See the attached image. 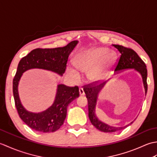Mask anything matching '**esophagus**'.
I'll list each match as a JSON object with an SVG mask.
<instances>
[{
    "label": "esophagus",
    "instance_id": "esophagus-1",
    "mask_svg": "<svg viewBox=\"0 0 157 157\" xmlns=\"http://www.w3.org/2000/svg\"><path fill=\"white\" fill-rule=\"evenodd\" d=\"M79 95H80V96H84L85 95L84 90V89H83L82 88H79Z\"/></svg>",
    "mask_w": 157,
    "mask_h": 157
}]
</instances>
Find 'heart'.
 <instances>
[{
  "label": "heart",
  "mask_w": 157,
  "mask_h": 157,
  "mask_svg": "<svg viewBox=\"0 0 157 157\" xmlns=\"http://www.w3.org/2000/svg\"><path fill=\"white\" fill-rule=\"evenodd\" d=\"M113 58L111 51L106 48H98L80 53L75 56V67L81 72L88 73L90 80L99 81L105 76L109 63ZM69 71L75 78L79 74L75 69L70 68Z\"/></svg>",
  "instance_id": "b5f03b06"
}]
</instances>
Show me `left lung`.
<instances>
[{
    "label": "left lung",
    "mask_w": 157,
    "mask_h": 157,
    "mask_svg": "<svg viewBox=\"0 0 157 157\" xmlns=\"http://www.w3.org/2000/svg\"><path fill=\"white\" fill-rule=\"evenodd\" d=\"M113 46L117 49L119 52L121 53V55H120L117 60V62L116 63L115 66V71L133 68L137 70L138 72L140 73V74L142 76L143 83H144L145 92L146 94L148 90V84L147 82H146V79H147V69H146L145 63L142 61V59L140 57L137 53L133 49L125 47V46L121 45L114 44ZM105 84V82L100 85H97L96 82H94L84 86V90L88 102V116L92 124L100 131L103 132H115L125 128L126 127L132 124V122L125 127L115 128V127H112L105 124V123H102L96 117L95 114L96 98H97L98 96V93L104 86Z\"/></svg>",
    "instance_id": "left-lung-1"
}]
</instances>
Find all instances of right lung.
Returning a JSON list of instances; mask_svg holds the SVG:
<instances>
[{
  "label": "right lung",
  "mask_w": 157,
  "mask_h": 157,
  "mask_svg": "<svg viewBox=\"0 0 157 157\" xmlns=\"http://www.w3.org/2000/svg\"><path fill=\"white\" fill-rule=\"evenodd\" d=\"M78 41H72L64 47L36 48L23 57L18 64L13 80V92L15 105L19 117L29 128L42 133L54 132L63 124L69 103L79 97L78 86L69 87L59 84L55 102L46 111L34 113L26 111L22 106L18 94V84L22 73L29 69L38 68L54 71L63 75L66 69L69 55Z\"/></svg>",
  "instance_id": "add662e5"
}]
</instances>
